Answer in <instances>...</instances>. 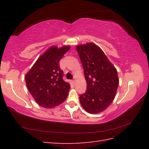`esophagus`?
Listing matches in <instances>:
<instances>
[{"label": "esophagus", "instance_id": "34e87169", "mask_svg": "<svg viewBox=\"0 0 149 149\" xmlns=\"http://www.w3.org/2000/svg\"><path fill=\"white\" fill-rule=\"evenodd\" d=\"M72 83H73V84H74L75 83V80H74V79H73V80H72Z\"/></svg>", "mask_w": 149, "mask_h": 149}]
</instances>
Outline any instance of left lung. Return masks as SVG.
<instances>
[{
	"instance_id": "obj_1",
	"label": "left lung",
	"mask_w": 149,
	"mask_h": 149,
	"mask_svg": "<svg viewBox=\"0 0 149 149\" xmlns=\"http://www.w3.org/2000/svg\"><path fill=\"white\" fill-rule=\"evenodd\" d=\"M76 50L87 83L86 91L79 96L80 103L89 113H100L114 100L119 86L118 71L96 44L79 45Z\"/></svg>"
}]
</instances>
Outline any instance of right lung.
<instances>
[{"label": "right lung", "mask_w": 149, "mask_h": 149, "mask_svg": "<svg viewBox=\"0 0 149 149\" xmlns=\"http://www.w3.org/2000/svg\"><path fill=\"white\" fill-rule=\"evenodd\" d=\"M70 47H49L40 56L25 76L29 92L40 106L51 109L63 102L70 86L63 79L59 62Z\"/></svg>", "instance_id": "1"}]
</instances>
